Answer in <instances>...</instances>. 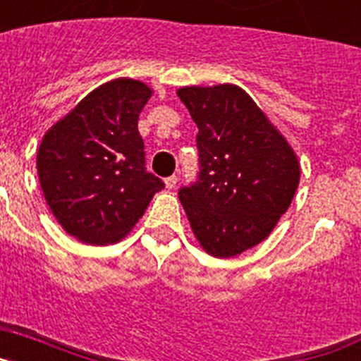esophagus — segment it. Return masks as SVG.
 Here are the masks:
<instances>
[{"label": "esophagus", "mask_w": 361, "mask_h": 361, "mask_svg": "<svg viewBox=\"0 0 361 361\" xmlns=\"http://www.w3.org/2000/svg\"><path fill=\"white\" fill-rule=\"evenodd\" d=\"M177 180H178L177 175H171V177H168V178H166V180H164L166 188H168V190H173V188L177 186Z\"/></svg>", "instance_id": "34e87169"}]
</instances>
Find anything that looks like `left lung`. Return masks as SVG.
<instances>
[{"label": "left lung", "mask_w": 361, "mask_h": 361, "mask_svg": "<svg viewBox=\"0 0 361 361\" xmlns=\"http://www.w3.org/2000/svg\"><path fill=\"white\" fill-rule=\"evenodd\" d=\"M177 95L199 128L200 170L178 199L206 253L237 257L269 237L288 212L300 183L298 159L238 86H184Z\"/></svg>", "instance_id": "8db88e82"}]
</instances>
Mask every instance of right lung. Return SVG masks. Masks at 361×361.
<instances>
[{
    "instance_id": "right-lung-1",
    "label": "right lung",
    "mask_w": 361,
    "mask_h": 361,
    "mask_svg": "<svg viewBox=\"0 0 361 361\" xmlns=\"http://www.w3.org/2000/svg\"><path fill=\"white\" fill-rule=\"evenodd\" d=\"M152 88L108 81L44 133L37 149L41 190L57 222L85 244H116L145 215L164 183L146 171L137 130Z\"/></svg>"
}]
</instances>
